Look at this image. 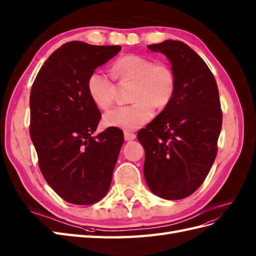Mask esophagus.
Wrapping results in <instances>:
<instances>
[{
  "label": "esophagus",
  "mask_w": 256,
  "mask_h": 256,
  "mask_svg": "<svg viewBox=\"0 0 256 256\" xmlns=\"http://www.w3.org/2000/svg\"><path fill=\"white\" fill-rule=\"evenodd\" d=\"M124 140L126 141H132L136 139V134L132 132H128V130H126V132H124Z\"/></svg>",
  "instance_id": "esophagus-1"
}]
</instances>
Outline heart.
<instances>
[{"label":"heart","instance_id":"b5f03b06","mask_svg":"<svg viewBox=\"0 0 256 256\" xmlns=\"http://www.w3.org/2000/svg\"><path fill=\"white\" fill-rule=\"evenodd\" d=\"M110 72L120 81H134L132 101L134 103L108 110L103 117V122L108 127L138 129L153 117L154 106L163 110L175 96V72L166 64H155L148 56L122 55L114 62ZM86 89L92 102L98 108L106 110L114 103L115 86L104 74H91Z\"/></svg>","mask_w":256,"mask_h":256}]
</instances>
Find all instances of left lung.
Listing matches in <instances>:
<instances>
[{
	"mask_svg": "<svg viewBox=\"0 0 256 256\" xmlns=\"http://www.w3.org/2000/svg\"><path fill=\"white\" fill-rule=\"evenodd\" d=\"M167 56L176 76L170 104L140 129L144 177L151 191L166 200H182L198 190L217 154L222 112L214 74L182 41L148 46Z\"/></svg>",
	"mask_w": 256,
	"mask_h": 256,
	"instance_id": "left-lung-1",
	"label": "left lung"
}]
</instances>
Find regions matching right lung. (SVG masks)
<instances>
[{"mask_svg": "<svg viewBox=\"0 0 256 256\" xmlns=\"http://www.w3.org/2000/svg\"><path fill=\"white\" fill-rule=\"evenodd\" d=\"M120 46L65 43L41 67L30 92V138L48 184L68 203L91 205L106 196L124 143L110 127L93 136L101 113L86 82Z\"/></svg>", "mask_w": 256, "mask_h": 256, "instance_id": "1", "label": "right lung"}]
</instances>
